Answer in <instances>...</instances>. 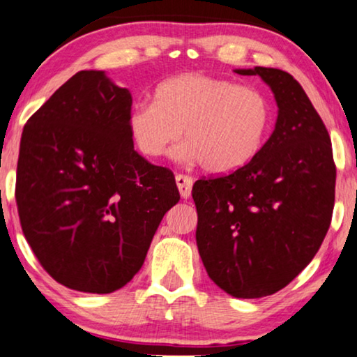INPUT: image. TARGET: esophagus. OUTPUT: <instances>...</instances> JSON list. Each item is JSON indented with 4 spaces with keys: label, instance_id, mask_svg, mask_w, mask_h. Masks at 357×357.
Instances as JSON below:
<instances>
[{
    "label": "esophagus",
    "instance_id": "1",
    "mask_svg": "<svg viewBox=\"0 0 357 357\" xmlns=\"http://www.w3.org/2000/svg\"><path fill=\"white\" fill-rule=\"evenodd\" d=\"M176 186H178L181 197L188 199L191 196V191H192V178L186 174H178L176 176Z\"/></svg>",
    "mask_w": 357,
    "mask_h": 357
}]
</instances>
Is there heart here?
<instances>
[{
    "label": "heart",
    "instance_id": "heart-1",
    "mask_svg": "<svg viewBox=\"0 0 357 357\" xmlns=\"http://www.w3.org/2000/svg\"><path fill=\"white\" fill-rule=\"evenodd\" d=\"M273 122L269 98L255 86L202 73L174 76L158 84L153 102H140L127 117L130 137L150 158L173 150L183 163H202L211 173L243 168L263 149Z\"/></svg>",
    "mask_w": 357,
    "mask_h": 357
}]
</instances>
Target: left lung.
<instances>
[{
	"label": "left lung",
	"mask_w": 357,
	"mask_h": 357,
	"mask_svg": "<svg viewBox=\"0 0 357 357\" xmlns=\"http://www.w3.org/2000/svg\"><path fill=\"white\" fill-rule=\"evenodd\" d=\"M235 73L268 84L278 119L248 165L194 183L196 241L222 291L259 298L286 287L320 250L333 213L336 166L325 123L292 75L264 66Z\"/></svg>",
	"instance_id": "1"
}]
</instances>
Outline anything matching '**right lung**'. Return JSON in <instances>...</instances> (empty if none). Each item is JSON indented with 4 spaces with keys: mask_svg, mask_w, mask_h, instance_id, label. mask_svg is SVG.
I'll return each instance as SVG.
<instances>
[{
    "mask_svg": "<svg viewBox=\"0 0 357 357\" xmlns=\"http://www.w3.org/2000/svg\"><path fill=\"white\" fill-rule=\"evenodd\" d=\"M132 94L106 71L71 76L27 121L16 202L32 251L56 282L111 294L139 273L161 218L179 201L174 176L134 150Z\"/></svg>",
    "mask_w": 357,
    "mask_h": 357,
    "instance_id": "right-lung-1",
    "label": "right lung"
}]
</instances>
